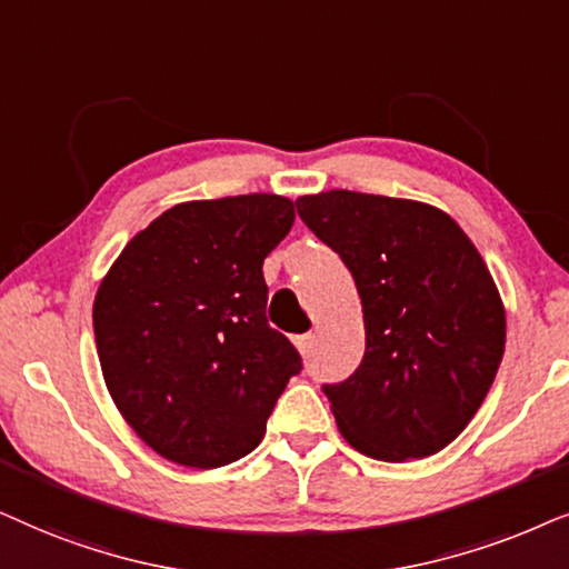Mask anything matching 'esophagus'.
I'll return each instance as SVG.
<instances>
[{
  "instance_id": "obj_1",
  "label": "esophagus",
  "mask_w": 569,
  "mask_h": 569,
  "mask_svg": "<svg viewBox=\"0 0 569 569\" xmlns=\"http://www.w3.org/2000/svg\"><path fill=\"white\" fill-rule=\"evenodd\" d=\"M293 343L301 353H312L315 348V332H301V336H293Z\"/></svg>"
}]
</instances>
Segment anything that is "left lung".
Instances as JSON below:
<instances>
[{"label":"left lung","mask_w":569,"mask_h":569,"mask_svg":"<svg viewBox=\"0 0 569 569\" xmlns=\"http://www.w3.org/2000/svg\"><path fill=\"white\" fill-rule=\"evenodd\" d=\"M297 213L340 254L361 297L367 348L325 382L338 429L363 456H435L473 419L505 353V309L481 254L442 210L348 189Z\"/></svg>","instance_id":"left-lung-1"}]
</instances>
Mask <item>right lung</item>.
Here are the masks:
<instances>
[{
    "instance_id": "add662e5",
    "label": "right lung",
    "mask_w": 569,
    "mask_h": 569,
    "mask_svg": "<svg viewBox=\"0 0 569 569\" xmlns=\"http://www.w3.org/2000/svg\"><path fill=\"white\" fill-rule=\"evenodd\" d=\"M293 202L241 194L181 202L140 231L93 305L113 403L158 456L218 468L252 452L301 356L268 325L262 260Z\"/></svg>"
}]
</instances>
